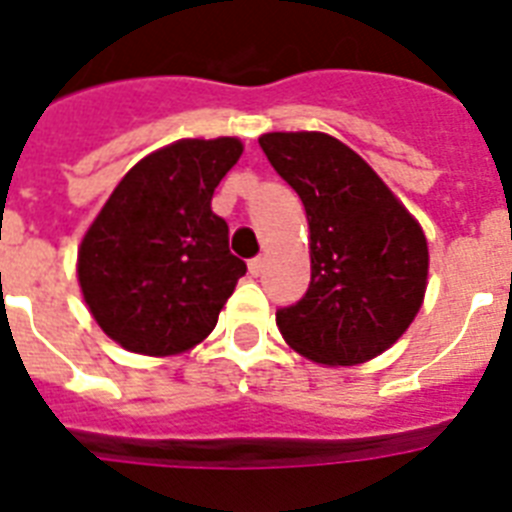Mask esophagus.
Segmentation results:
<instances>
[{"label":"esophagus","instance_id":"obj_1","mask_svg":"<svg viewBox=\"0 0 512 512\" xmlns=\"http://www.w3.org/2000/svg\"><path fill=\"white\" fill-rule=\"evenodd\" d=\"M263 268H265L263 257H252V260H249V273H252V276H260Z\"/></svg>","mask_w":512,"mask_h":512}]
</instances>
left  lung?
<instances>
[{
	"mask_svg": "<svg viewBox=\"0 0 512 512\" xmlns=\"http://www.w3.org/2000/svg\"><path fill=\"white\" fill-rule=\"evenodd\" d=\"M268 162L303 201L311 228V284L276 311L300 356L353 366L380 356L420 311L428 241L377 172L324 132H268Z\"/></svg>",
	"mask_w": 512,
	"mask_h": 512,
	"instance_id": "left-lung-1",
	"label": "left lung"
}]
</instances>
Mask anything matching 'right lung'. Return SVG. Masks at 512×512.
Returning <instances> with one entry per match:
<instances>
[{
	"label": "right lung",
	"instance_id": "1",
	"mask_svg": "<svg viewBox=\"0 0 512 512\" xmlns=\"http://www.w3.org/2000/svg\"><path fill=\"white\" fill-rule=\"evenodd\" d=\"M239 156L236 138L177 140L135 164L90 225L79 284L122 348L172 356L215 329L247 273L228 249V223L212 212V193Z\"/></svg>",
	"mask_w": 512,
	"mask_h": 512
}]
</instances>
